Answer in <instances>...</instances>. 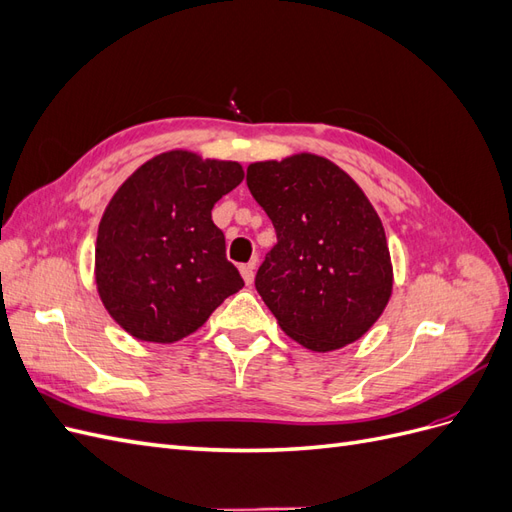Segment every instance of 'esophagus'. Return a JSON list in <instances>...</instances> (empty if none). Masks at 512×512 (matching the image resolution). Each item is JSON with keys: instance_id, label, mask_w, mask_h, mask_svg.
<instances>
[{"instance_id": "34e87169", "label": "esophagus", "mask_w": 512, "mask_h": 512, "mask_svg": "<svg viewBox=\"0 0 512 512\" xmlns=\"http://www.w3.org/2000/svg\"><path fill=\"white\" fill-rule=\"evenodd\" d=\"M241 275H243V282L250 286L254 282V271H256V260H250L247 265H241Z\"/></svg>"}]
</instances>
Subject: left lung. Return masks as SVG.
<instances>
[{
  "instance_id": "1",
  "label": "left lung",
  "mask_w": 512,
  "mask_h": 512,
  "mask_svg": "<svg viewBox=\"0 0 512 512\" xmlns=\"http://www.w3.org/2000/svg\"><path fill=\"white\" fill-rule=\"evenodd\" d=\"M247 188L277 232L256 290L282 331L314 352L361 339L393 292L389 243L365 192L316 153L250 164Z\"/></svg>"
}]
</instances>
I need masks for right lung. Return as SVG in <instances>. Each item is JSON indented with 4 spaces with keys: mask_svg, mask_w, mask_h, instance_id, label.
Masks as SVG:
<instances>
[{
    "mask_svg": "<svg viewBox=\"0 0 512 512\" xmlns=\"http://www.w3.org/2000/svg\"><path fill=\"white\" fill-rule=\"evenodd\" d=\"M243 175L239 162L173 149L121 183L98 226L96 286L123 331L141 342H179L243 288L211 220Z\"/></svg>",
    "mask_w": 512,
    "mask_h": 512,
    "instance_id": "1",
    "label": "right lung"
}]
</instances>
